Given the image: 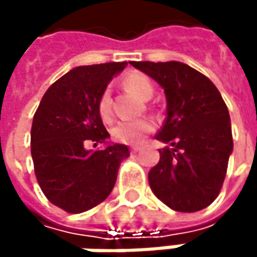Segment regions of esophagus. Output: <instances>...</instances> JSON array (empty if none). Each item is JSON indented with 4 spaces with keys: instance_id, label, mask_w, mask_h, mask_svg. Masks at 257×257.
<instances>
[{
    "instance_id": "obj_1",
    "label": "esophagus",
    "mask_w": 257,
    "mask_h": 257,
    "mask_svg": "<svg viewBox=\"0 0 257 257\" xmlns=\"http://www.w3.org/2000/svg\"><path fill=\"white\" fill-rule=\"evenodd\" d=\"M138 150H140V147H138V146H134V147L131 149V152H132V153H137Z\"/></svg>"
}]
</instances>
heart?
<instances>
[{"mask_svg": "<svg viewBox=\"0 0 257 257\" xmlns=\"http://www.w3.org/2000/svg\"><path fill=\"white\" fill-rule=\"evenodd\" d=\"M125 87L129 89L134 95L141 99H149L153 95V86L149 77L140 73H131L123 80ZM98 113L102 120H108L111 117V101L110 92L104 90L98 99ZM153 131V123L147 119L140 120H123L116 123L111 128V137L117 143L123 144H138L146 134Z\"/></svg>", "mask_w": 257, "mask_h": 257, "instance_id": "heart-1", "label": "heart"}]
</instances>
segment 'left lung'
Here are the masks:
<instances>
[{"label": "left lung", "mask_w": 257, "mask_h": 257, "mask_svg": "<svg viewBox=\"0 0 257 257\" xmlns=\"http://www.w3.org/2000/svg\"><path fill=\"white\" fill-rule=\"evenodd\" d=\"M165 92L167 119L156 140L167 144L149 173L153 193L170 208L195 213L219 195L233 150L228 107L213 81L177 62H129Z\"/></svg>", "instance_id": "obj_1"}]
</instances>
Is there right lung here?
<instances>
[{"mask_svg": "<svg viewBox=\"0 0 257 257\" xmlns=\"http://www.w3.org/2000/svg\"><path fill=\"white\" fill-rule=\"evenodd\" d=\"M128 62L83 65L56 80L43 95L31 128V155L46 198L67 213H83L113 190L128 146L110 143L98 113V99ZM87 141L104 142L87 151Z\"/></svg>", "mask_w": 257, "mask_h": 257, "instance_id": "obj_1", "label": "right lung"}]
</instances>
